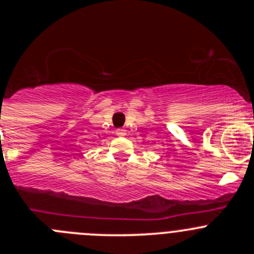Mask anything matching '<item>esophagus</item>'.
<instances>
[{"label":"esophagus","mask_w":254,"mask_h":254,"mask_svg":"<svg viewBox=\"0 0 254 254\" xmlns=\"http://www.w3.org/2000/svg\"><path fill=\"white\" fill-rule=\"evenodd\" d=\"M115 134H117L118 136H124V135H127V130H125V129H117V130H115Z\"/></svg>","instance_id":"esophagus-1"}]
</instances>
